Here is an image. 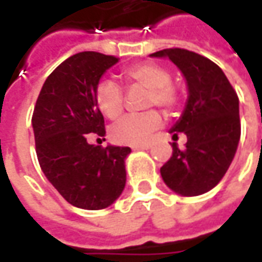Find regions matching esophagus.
<instances>
[{"mask_svg":"<svg viewBox=\"0 0 262 262\" xmlns=\"http://www.w3.org/2000/svg\"><path fill=\"white\" fill-rule=\"evenodd\" d=\"M150 148V144H136L133 146V150H148Z\"/></svg>","mask_w":262,"mask_h":262,"instance_id":"esophagus-1","label":"esophagus"}]
</instances>
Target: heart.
Masks as SVG:
<instances>
[{"mask_svg":"<svg viewBox=\"0 0 262 262\" xmlns=\"http://www.w3.org/2000/svg\"><path fill=\"white\" fill-rule=\"evenodd\" d=\"M128 81L148 89L147 106L157 105L172 109L178 103V93L170 84V73L156 62H141L125 70ZM95 100L99 111L114 119L124 109L122 89L112 78H102L95 90ZM162 125V116L156 111L136 115H125L111 128V138L116 144H144L148 137Z\"/></svg>","mask_w":262,"mask_h":262,"instance_id":"heart-1","label":"heart"}]
</instances>
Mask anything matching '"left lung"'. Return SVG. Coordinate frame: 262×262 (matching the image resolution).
<instances>
[{
	"instance_id": "obj_1",
	"label": "left lung",
	"mask_w": 262,
	"mask_h": 262,
	"mask_svg": "<svg viewBox=\"0 0 262 262\" xmlns=\"http://www.w3.org/2000/svg\"><path fill=\"white\" fill-rule=\"evenodd\" d=\"M150 56L170 59L188 89L184 112L169 129L173 140L178 133L185 134V148L172 143V157L160 167V175L175 194H206L220 182L236 155L241 138L236 92L222 68L206 56L181 48Z\"/></svg>"
}]
</instances>
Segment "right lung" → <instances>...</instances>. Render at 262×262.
<instances>
[{
  "instance_id": "obj_1",
  "label": "right lung",
  "mask_w": 262,
  "mask_h": 262,
  "mask_svg": "<svg viewBox=\"0 0 262 262\" xmlns=\"http://www.w3.org/2000/svg\"><path fill=\"white\" fill-rule=\"evenodd\" d=\"M118 58L80 52L56 67L36 100L32 125L36 155L46 179L71 206L102 210L112 206L126 182L129 147L89 143L103 137L105 119L95 90Z\"/></svg>"
}]
</instances>
